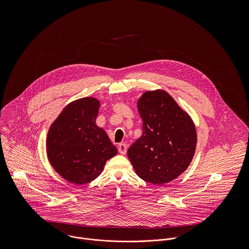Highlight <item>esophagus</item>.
<instances>
[{
    "instance_id": "1",
    "label": "esophagus",
    "mask_w": 249,
    "mask_h": 249,
    "mask_svg": "<svg viewBox=\"0 0 249 249\" xmlns=\"http://www.w3.org/2000/svg\"><path fill=\"white\" fill-rule=\"evenodd\" d=\"M126 150H127V145H126L125 143H124V142H121V143L119 144V152H120L121 154L124 155V154L126 153Z\"/></svg>"
}]
</instances>
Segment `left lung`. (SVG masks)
Instances as JSON below:
<instances>
[{
  "mask_svg": "<svg viewBox=\"0 0 249 249\" xmlns=\"http://www.w3.org/2000/svg\"><path fill=\"white\" fill-rule=\"evenodd\" d=\"M137 107L142 134L128 148V159L142 180L153 185L171 182L187 170L195 155V124L164 90L144 92Z\"/></svg>",
  "mask_w": 249,
  "mask_h": 249,
  "instance_id": "8db88e82",
  "label": "left lung"
}]
</instances>
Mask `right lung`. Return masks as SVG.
<instances>
[{"mask_svg": "<svg viewBox=\"0 0 249 249\" xmlns=\"http://www.w3.org/2000/svg\"><path fill=\"white\" fill-rule=\"evenodd\" d=\"M100 106L92 97L71 102L48 132L46 147L51 165L59 176L76 185L95 180L107 160L118 154L105 129L96 124Z\"/></svg>", "mask_w": 249, "mask_h": 249, "instance_id": "right-lung-1", "label": "right lung"}]
</instances>
